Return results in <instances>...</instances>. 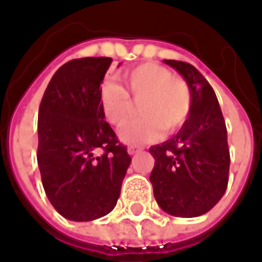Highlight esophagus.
<instances>
[{
    "label": "esophagus",
    "mask_w": 262,
    "mask_h": 262,
    "mask_svg": "<svg viewBox=\"0 0 262 262\" xmlns=\"http://www.w3.org/2000/svg\"><path fill=\"white\" fill-rule=\"evenodd\" d=\"M140 151H141V147H138V146H129V147H128V153H129L131 156H134V155L140 153Z\"/></svg>",
    "instance_id": "obj_1"
}]
</instances>
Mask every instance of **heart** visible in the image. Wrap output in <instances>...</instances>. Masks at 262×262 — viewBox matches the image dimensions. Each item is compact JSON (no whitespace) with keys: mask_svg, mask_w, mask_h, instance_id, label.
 I'll return each mask as SVG.
<instances>
[{"mask_svg":"<svg viewBox=\"0 0 262 262\" xmlns=\"http://www.w3.org/2000/svg\"><path fill=\"white\" fill-rule=\"evenodd\" d=\"M125 90L106 81L100 89V107L105 119L122 126L138 105L141 118L125 125L119 137L129 144L156 140L160 128L170 134L185 124L192 107V93L184 78L173 77L165 67L147 62L122 73ZM132 96L129 98L127 96Z\"/></svg>","mask_w":262,"mask_h":262,"instance_id":"1","label":"heart"}]
</instances>
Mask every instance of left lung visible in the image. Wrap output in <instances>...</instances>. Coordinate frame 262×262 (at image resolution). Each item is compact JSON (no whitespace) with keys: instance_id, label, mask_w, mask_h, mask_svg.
<instances>
[{"instance_id":"left-lung-1","label":"left lung","mask_w":262,"mask_h":262,"mask_svg":"<svg viewBox=\"0 0 262 262\" xmlns=\"http://www.w3.org/2000/svg\"><path fill=\"white\" fill-rule=\"evenodd\" d=\"M184 77L192 93L191 114L175 137L148 148L155 157L150 182L157 204L167 214H206L223 196L230 155L222 109L213 87L195 67L165 59Z\"/></svg>"}]
</instances>
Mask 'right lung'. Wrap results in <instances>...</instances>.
Here are the masks:
<instances>
[{
	"label": "right lung",
	"instance_id": "obj_1",
	"mask_svg": "<svg viewBox=\"0 0 262 262\" xmlns=\"http://www.w3.org/2000/svg\"><path fill=\"white\" fill-rule=\"evenodd\" d=\"M107 56L71 59L58 68L42 97L37 165L46 196L73 222L106 216L116 206L131 157L100 107Z\"/></svg>",
	"mask_w": 262,
	"mask_h": 262
}]
</instances>
